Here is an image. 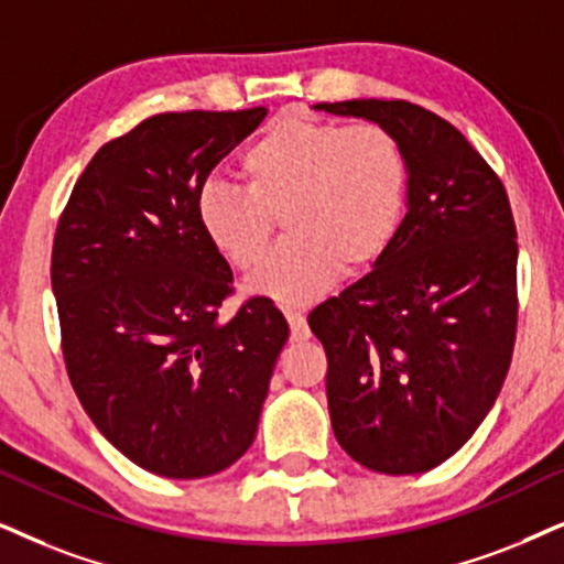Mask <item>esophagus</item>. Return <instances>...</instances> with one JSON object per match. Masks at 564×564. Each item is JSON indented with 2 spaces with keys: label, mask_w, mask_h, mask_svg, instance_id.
<instances>
[{
  "label": "esophagus",
  "mask_w": 564,
  "mask_h": 564,
  "mask_svg": "<svg viewBox=\"0 0 564 564\" xmlns=\"http://www.w3.org/2000/svg\"><path fill=\"white\" fill-rule=\"evenodd\" d=\"M286 312V319L291 325V340H306L310 338V325H306V317L296 310H283Z\"/></svg>",
  "instance_id": "1"
}]
</instances>
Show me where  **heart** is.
Returning <instances> with one entry per match:
<instances>
[{
  "label": "heart",
  "mask_w": 564,
  "mask_h": 564,
  "mask_svg": "<svg viewBox=\"0 0 564 564\" xmlns=\"http://www.w3.org/2000/svg\"><path fill=\"white\" fill-rule=\"evenodd\" d=\"M245 189L208 182L195 218L205 241L234 270L265 258L283 218L286 245L249 278L247 289L283 304H310L340 273L380 262L409 205V159L380 124H338L302 113L270 122L239 155Z\"/></svg>",
  "instance_id": "heart-1"
}]
</instances>
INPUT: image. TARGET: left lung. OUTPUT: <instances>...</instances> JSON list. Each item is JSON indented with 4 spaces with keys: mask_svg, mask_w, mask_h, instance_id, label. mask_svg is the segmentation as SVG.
Masks as SVG:
<instances>
[{
    "mask_svg": "<svg viewBox=\"0 0 564 564\" xmlns=\"http://www.w3.org/2000/svg\"><path fill=\"white\" fill-rule=\"evenodd\" d=\"M401 140L409 213L372 273L310 312L335 440L377 474H424L479 430L510 369L518 231L500 176L409 101L317 104Z\"/></svg>",
    "mask_w": 564,
    "mask_h": 564,
    "instance_id": "8db88e82",
    "label": "left lung"
}]
</instances>
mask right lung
Wrapping results in <instances>:
<instances>
[{
  "instance_id": "1",
  "label": "right lung",
  "mask_w": 564,
  "mask_h": 564,
  "mask_svg": "<svg viewBox=\"0 0 564 564\" xmlns=\"http://www.w3.org/2000/svg\"><path fill=\"white\" fill-rule=\"evenodd\" d=\"M265 113H155L93 155L56 224L69 382L98 432L166 479H203L247 453L289 340L265 296L218 317L234 275L195 218L210 171Z\"/></svg>"
}]
</instances>
